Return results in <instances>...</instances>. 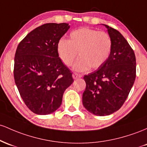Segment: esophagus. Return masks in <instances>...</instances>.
<instances>
[{"mask_svg": "<svg viewBox=\"0 0 147 147\" xmlns=\"http://www.w3.org/2000/svg\"><path fill=\"white\" fill-rule=\"evenodd\" d=\"M72 76H73V78L74 79H77V78H81L82 75H81V74H78L77 73H74L73 75H72Z\"/></svg>", "mask_w": 147, "mask_h": 147, "instance_id": "obj_1", "label": "esophagus"}]
</instances>
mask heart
<instances>
[{
  "label": "heart",
  "instance_id": "1",
  "mask_svg": "<svg viewBox=\"0 0 147 147\" xmlns=\"http://www.w3.org/2000/svg\"><path fill=\"white\" fill-rule=\"evenodd\" d=\"M112 49L113 41L109 34L87 27L73 30L68 40L62 38L57 43L59 57L67 67L73 64L78 53L80 58L73 67L76 71H85L90 67L99 68L109 58Z\"/></svg>",
  "mask_w": 147,
  "mask_h": 147
}]
</instances>
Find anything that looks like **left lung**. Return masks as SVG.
I'll list each match as a JSON object with an SVG mask.
<instances>
[{"instance_id": "1", "label": "left lung", "mask_w": 147, "mask_h": 147, "mask_svg": "<svg viewBox=\"0 0 147 147\" xmlns=\"http://www.w3.org/2000/svg\"><path fill=\"white\" fill-rule=\"evenodd\" d=\"M112 38L109 58L96 71L84 76L82 104L90 113L105 116L117 111L128 97L136 76L134 51L117 30L104 25Z\"/></svg>"}]
</instances>
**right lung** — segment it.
Instances as JSON below:
<instances>
[{"mask_svg":"<svg viewBox=\"0 0 147 147\" xmlns=\"http://www.w3.org/2000/svg\"><path fill=\"white\" fill-rule=\"evenodd\" d=\"M69 28L66 23L42 25L29 32L16 49V85L25 104L37 115L58 109L65 90L74 82L72 73L57 52V42Z\"/></svg>","mask_w":147,"mask_h":147,"instance_id":"obj_1","label":"right lung"}]
</instances>
